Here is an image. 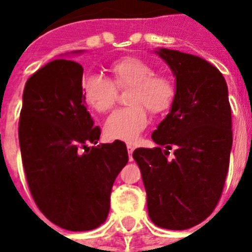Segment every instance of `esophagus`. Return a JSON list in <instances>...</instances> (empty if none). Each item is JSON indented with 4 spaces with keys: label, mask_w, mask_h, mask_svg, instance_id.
I'll return each instance as SVG.
<instances>
[{
    "label": "esophagus",
    "mask_w": 252,
    "mask_h": 252,
    "mask_svg": "<svg viewBox=\"0 0 252 252\" xmlns=\"http://www.w3.org/2000/svg\"><path fill=\"white\" fill-rule=\"evenodd\" d=\"M126 150H128V156H129V159L132 161V153H133L134 150V146L133 145H126Z\"/></svg>",
    "instance_id": "34e87169"
}]
</instances>
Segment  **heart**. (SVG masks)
Listing matches in <instances>:
<instances>
[{
  "instance_id": "heart-1",
  "label": "heart",
  "mask_w": 252,
  "mask_h": 252,
  "mask_svg": "<svg viewBox=\"0 0 252 252\" xmlns=\"http://www.w3.org/2000/svg\"><path fill=\"white\" fill-rule=\"evenodd\" d=\"M110 81L96 74L82 80L85 102L99 114L115 106L118 90H128V108L119 110L107 119L104 134L110 140L134 142L145 129L149 116L166 114L176 98L175 82L168 76L154 74V68L138 57H124L108 66Z\"/></svg>"
}]
</instances>
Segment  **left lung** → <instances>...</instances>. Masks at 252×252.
<instances>
[{
	"instance_id": "1",
	"label": "left lung",
	"mask_w": 252,
	"mask_h": 252,
	"mask_svg": "<svg viewBox=\"0 0 252 252\" xmlns=\"http://www.w3.org/2000/svg\"><path fill=\"white\" fill-rule=\"evenodd\" d=\"M175 77L176 98L152 138L159 146L133 152L157 226L184 230L211 216L222 193L233 145L227 85L199 56L158 48ZM171 147L174 157L168 158Z\"/></svg>"
}]
</instances>
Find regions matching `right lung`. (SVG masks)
<instances>
[{"mask_svg": "<svg viewBox=\"0 0 252 252\" xmlns=\"http://www.w3.org/2000/svg\"><path fill=\"white\" fill-rule=\"evenodd\" d=\"M82 74L84 68L66 59L33 73L23 90L18 129L35 203L51 222L72 231L91 230L106 221L111 189L128 162L123 141L96 145L100 128L86 108Z\"/></svg>", "mask_w": 252, "mask_h": 252, "instance_id": "1", "label": "right lung"}]
</instances>
